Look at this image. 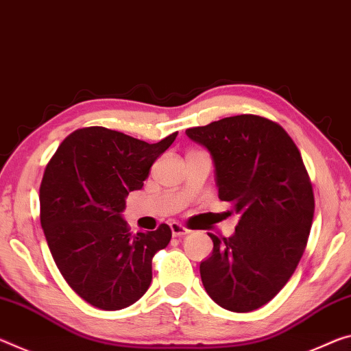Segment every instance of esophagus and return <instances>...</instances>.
<instances>
[{"label":"esophagus","mask_w":351,"mask_h":351,"mask_svg":"<svg viewBox=\"0 0 351 351\" xmlns=\"http://www.w3.org/2000/svg\"><path fill=\"white\" fill-rule=\"evenodd\" d=\"M170 230H171V236H173V237H181V236H186V234H189V232H191L187 230V228H184L180 223H176V221L170 223Z\"/></svg>","instance_id":"34e87169"}]
</instances>
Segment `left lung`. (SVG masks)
<instances>
[{
    "mask_svg": "<svg viewBox=\"0 0 351 351\" xmlns=\"http://www.w3.org/2000/svg\"><path fill=\"white\" fill-rule=\"evenodd\" d=\"M214 164L221 202L239 214L234 234L199 264L203 286L232 313L269 303L295 271L313 225L314 195L302 154L275 121L245 114L186 131Z\"/></svg>",
    "mask_w": 351,
    "mask_h": 351,
    "instance_id": "1",
    "label": "left lung"
}]
</instances>
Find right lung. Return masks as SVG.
<instances>
[{
    "mask_svg": "<svg viewBox=\"0 0 351 351\" xmlns=\"http://www.w3.org/2000/svg\"><path fill=\"white\" fill-rule=\"evenodd\" d=\"M176 136L147 143L103 126L82 128L47 165L40 223L49 252L69 286L98 309L128 308L152 285V259L169 245L171 230L162 223L132 234L123 210Z\"/></svg>",
    "mask_w": 351,
    "mask_h": 351,
    "instance_id": "add662e5",
    "label": "right lung"
}]
</instances>
